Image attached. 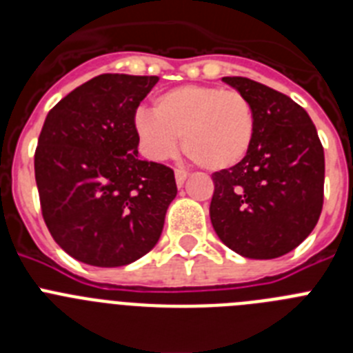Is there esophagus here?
<instances>
[{
    "label": "esophagus",
    "instance_id": "obj_1",
    "mask_svg": "<svg viewBox=\"0 0 353 353\" xmlns=\"http://www.w3.org/2000/svg\"><path fill=\"white\" fill-rule=\"evenodd\" d=\"M187 176H189V173H187V171H183V170L174 171V179H176V183H179V185H183V182H185Z\"/></svg>",
    "mask_w": 353,
    "mask_h": 353
}]
</instances>
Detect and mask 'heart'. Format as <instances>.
<instances>
[{
    "mask_svg": "<svg viewBox=\"0 0 353 353\" xmlns=\"http://www.w3.org/2000/svg\"><path fill=\"white\" fill-rule=\"evenodd\" d=\"M154 113L139 109L132 127L139 150L152 161L183 154L196 166L221 171L236 166L251 150L256 114L239 90L214 84H182L154 99Z\"/></svg>",
    "mask_w": 353,
    "mask_h": 353,
    "instance_id": "b5f03b06",
    "label": "heart"
}]
</instances>
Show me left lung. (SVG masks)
<instances>
[{"label":"left lung","instance_id":"1","mask_svg":"<svg viewBox=\"0 0 353 353\" xmlns=\"http://www.w3.org/2000/svg\"><path fill=\"white\" fill-rule=\"evenodd\" d=\"M223 81L251 101L256 132L244 161L212 174V226L242 256H283L313 232L322 214V141L310 114L288 95L248 77Z\"/></svg>","mask_w":353,"mask_h":353}]
</instances>
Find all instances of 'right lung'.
Masks as SVG:
<instances>
[{"mask_svg":"<svg viewBox=\"0 0 353 353\" xmlns=\"http://www.w3.org/2000/svg\"><path fill=\"white\" fill-rule=\"evenodd\" d=\"M157 76L102 74L49 111L35 180L49 233L95 267H121L157 244L176 196L171 168L138 157L132 121Z\"/></svg>","mask_w":353,"mask_h":353,"instance_id":"obj_1","label":"right lung"}]
</instances>
